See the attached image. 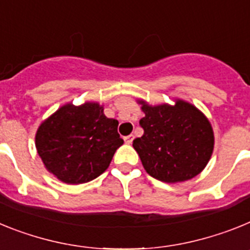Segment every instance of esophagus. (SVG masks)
Returning a JSON list of instances; mask_svg holds the SVG:
<instances>
[{
	"mask_svg": "<svg viewBox=\"0 0 250 250\" xmlns=\"http://www.w3.org/2000/svg\"><path fill=\"white\" fill-rule=\"evenodd\" d=\"M134 140V136L133 134H129V136H127V137H125V142L128 143V145H131L132 142H133Z\"/></svg>",
	"mask_w": 250,
	"mask_h": 250,
	"instance_id": "obj_1",
	"label": "esophagus"
}]
</instances>
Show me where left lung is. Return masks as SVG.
I'll return each mask as SVG.
<instances>
[{
	"label": "left lung",
	"mask_w": 250,
	"mask_h": 250,
	"mask_svg": "<svg viewBox=\"0 0 250 250\" xmlns=\"http://www.w3.org/2000/svg\"><path fill=\"white\" fill-rule=\"evenodd\" d=\"M145 117L140 121L143 136L133 141L145 170L164 182H181L201 172L214 148L209 121L192 104L151 107L141 101Z\"/></svg>",
	"instance_id": "1"
}]
</instances>
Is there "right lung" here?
<instances>
[{
	"label": "right lung",
	"mask_w": 250,
	"mask_h": 250,
	"mask_svg": "<svg viewBox=\"0 0 250 250\" xmlns=\"http://www.w3.org/2000/svg\"><path fill=\"white\" fill-rule=\"evenodd\" d=\"M118 121L98 103L66 104L41 123L35 145L49 172L65 184H84L107 170L123 140Z\"/></svg>",
	"instance_id": "right-lung-1"
}]
</instances>
